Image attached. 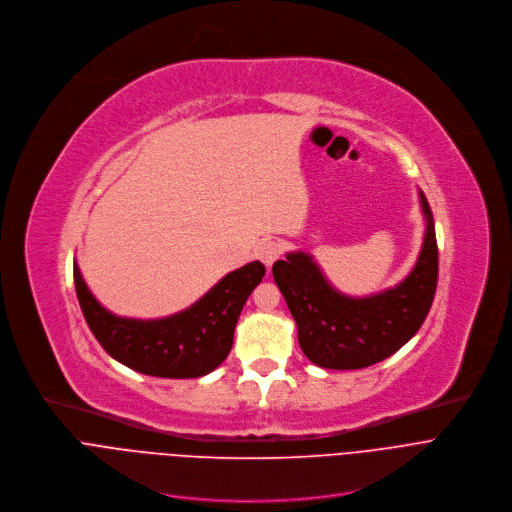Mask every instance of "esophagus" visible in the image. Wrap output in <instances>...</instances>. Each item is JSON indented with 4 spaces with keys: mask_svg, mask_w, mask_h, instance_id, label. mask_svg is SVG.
Returning <instances> with one entry per match:
<instances>
[{
    "mask_svg": "<svg viewBox=\"0 0 512 512\" xmlns=\"http://www.w3.org/2000/svg\"><path fill=\"white\" fill-rule=\"evenodd\" d=\"M282 250H284V246H282L278 240H264V242L258 244L256 254H258V258L264 262V266L270 268V266L280 258Z\"/></svg>",
    "mask_w": 512,
    "mask_h": 512,
    "instance_id": "obj_1",
    "label": "esophagus"
}]
</instances>
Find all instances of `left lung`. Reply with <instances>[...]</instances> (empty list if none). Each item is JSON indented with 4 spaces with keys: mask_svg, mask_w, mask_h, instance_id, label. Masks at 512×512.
<instances>
[{
    "mask_svg": "<svg viewBox=\"0 0 512 512\" xmlns=\"http://www.w3.org/2000/svg\"><path fill=\"white\" fill-rule=\"evenodd\" d=\"M424 242L414 268L385 290L351 296L335 288L313 254L294 250L272 264V276L298 329L302 353L325 369H363L410 341L426 321L438 284L432 210L418 189Z\"/></svg>",
    "mask_w": 512,
    "mask_h": 512,
    "instance_id": "1",
    "label": "left lung"
}]
</instances>
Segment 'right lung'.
<instances>
[{
  "label": "right lung",
  "mask_w": 512,
  "mask_h": 512,
  "mask_svg": "<svg viewBox=\"0 0 512 512\" xmlns=\"http://www.w3.org/2000/svg\"><path fill=\"white\" fill-rule=\"evenodd\" d=\"M264 274L262 262H248L175 315L131 319L105 309L74 262L80 309L102 349L133 371L163 379L203 377L224 363L244 304Z\"/></svg>",
  "instance_id": "1"
}]
</instances>
